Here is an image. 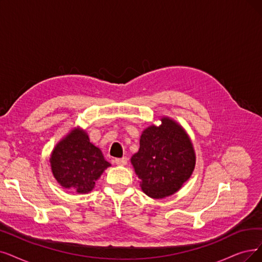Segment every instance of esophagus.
<instances>
[{
  "mask_svg": "<svg viewBox=\"0 0 262 262\" xmlns=\"http://www.w3.org/2000/svg\"><path fill=\"white\" fill-rule=\"evenodd\" d=\"M128 162V159L125 158V157H122V158H117L115 159V163H116L117 165H125Z\"/></svg>",
  "mask_w": 262,
  "mask_h": 262,
  "instance_id": "34e87169",
  "label": "esophagus"
}]
</instances>
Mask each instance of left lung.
Listing matches in <instances>:
<instances>
[{
	"label": "left lung",
	"instance_id": "obj_1",
	"mask_svg": "<svg viewBox=\"0 0 262 262\" xmlns=\"http://www.w3.org/2000/svg\"><path fill=\"white\" fill-rule=\"evenodd\" d=\"M160 121L143 130L140 148L131 157L143 192L152 199L179 191L195 166L194 148L186 130L170 117L162 116Z\"/></svg>",
	"mask_w": 262,
	"mask_h": 262
}]
</instances>
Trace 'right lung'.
Returning a JSON list of instances; mask_svg holds the SVG:
<instances>
[{"mask_svg": "<svg viewBox=\"0 0 262 262\" xmlns=\"http://www.w3.org/2000/svg\"><path fill=\"white\" fill-rule=\"evenodd\" d=\"M52 175L62 187L89 193L111 163L101 149L90 143L86 130L73 128L54 147L49 158Z\"/></svg>", "mask_w": 262, "mask_h": 262, "instance_id": "right-lung-1", "label": "right lung"}]
</instances>
